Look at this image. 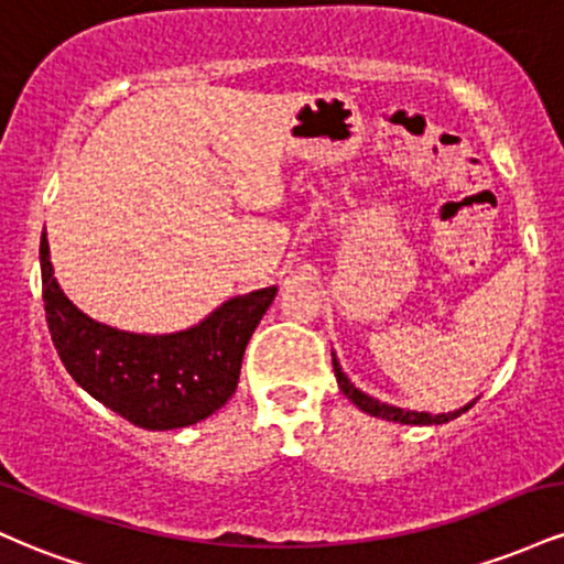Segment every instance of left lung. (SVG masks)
Returning <instances> with one entry per match:
<instances>
[{"label": "left lung", "instance_id": "8db88e82", "mask_svg": "<svg viewBox=\"0 0 564 564\" xmlns=\"http://www.w3.org/2000/svg\"><path fill=\"white\" fill-rule=\"evenodd\" d=\"M332 364H334V373H336V381H339V390L347 394L349 400H352L355 405L360 408L364 413H371V416L377 419H387V422H398V424H419V426H430V424H445L451 422V419L462 416L464 411H469L471 405H475V400L467 403L464 408H458V411H451V413H426V411H405V408H398V405H390V403H381V400L371 398V394H366L364 390H358V387L352 384L345 377V371H341L339 360H336V355L332 352Z\"/></svg>", "mask_w": 564, "mask_h": 564}]
</instances>
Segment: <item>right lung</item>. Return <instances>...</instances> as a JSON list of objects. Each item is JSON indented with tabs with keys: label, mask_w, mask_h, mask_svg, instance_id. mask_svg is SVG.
Masks as SVG:
<instances>
[{
	"label": "right lung",
	"mask_w": 564,
	"mask_h": 564,
	"mask_svg": "<svg viewBox=\"0 0 564 564\" xmlns=\"http://www.w3.org/2000/svg\"><path fill=\"white\" fill-rule=\"evenodd\" d=\"M39 262L47 326L66 371L97 403L153 432L191 426L228 403L243 349L278 294L268 286L232 296L185 332L134 334L89 318L63 294L47 232Z\"/></svg>",
	"instance_id": "1"
}]
</instances>
